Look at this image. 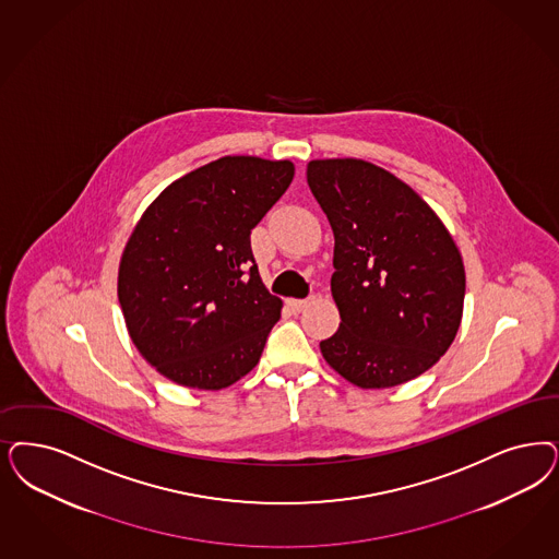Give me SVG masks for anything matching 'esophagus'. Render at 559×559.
<instances>
[{"label":"esophagus","instance_id":"esophagus-1","mask_svg":"<svg viewBox=\"0 0 559 559\" xmlns=\"http://www.w3.org/2000/svg\"><path fill=\"white\" fill-rule=\"evenodd\" d=\"M309 301H311V299H289L287 306H289L293 313H299V311H304V309L308 308Z\"/></svg>","mask_w":559,"mask_h":559}]
</instances>
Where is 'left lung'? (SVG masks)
<instances>
[{"label":"left lung","mask_w":559,"mask_h":559,"mask_svg":"<svg viewBox=\"0 0 559 559\" xmlns=\"http://www.w3.org/2000/svg\"><path fill=\"white\" fill-rule=\"evenodd\" d=\"M308 183L334 233L341 326L322 357L359 388L415 380L461 326L466 278L452 235L411 186L361 158L309 160Z\"/></svg>","instance_id":"8db88e82"}]
</instances>
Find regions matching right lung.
I'll return each mask as SVG.
<instances>
[{
  "instance_id": "add662e5",
  "label": "right lung",
  "mask_w": 559,
  "mask_h": 559,
  "mask_svg": "<svg viewBox=\"0 0 559 559\" xmlns=\"http://www.w3.org/2000/svg\"><path fill=\"white\" fill-rule=\"evenodd\" d=\"M295 175L290 160L223 156L175 179L130 235L117 297L140 355L175 384L221 390L258 366L283 301L250 233Z\"/></svg>"
}]
</instances>
